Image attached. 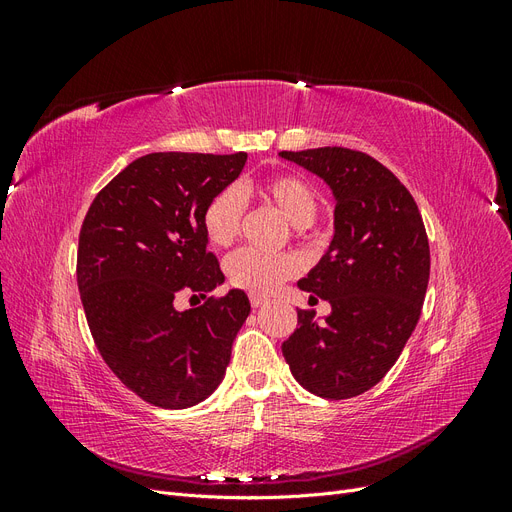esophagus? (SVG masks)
I'll return each mask as SVG.
<instances>
[{
  "label": "esophagus",
  "instance_id": "obj_1",
  "mask_svg": "<svg viewBox=\"0 0 512 512\" xmlns=\"http://www.w3.org/2000/svg\"><path fill=\"white\" fill-rule=\"evenodd\" d=\"M250 303H252V307H262L265 303H269V299L260 297V294H250Z\"/></svg>",
  "mask_w": 512,
  "mask_h": 512
}]
</instances>
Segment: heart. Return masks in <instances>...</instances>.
Returning a JSON list of instances; mask_svg holds the SVG:
<instances>
[{
    "label": "heart",
    "mask_w": 512,
    "mask_h": 512,
    "mask_svg": "<svg viewBox=\"0 0 512 512\" xmlns=\"http://www.w3.org/2000/svg\"><path fill=\"white\" fill-rule=\"evenodd\" d=\"M250 188H224L215 194L203 211V230L211 245L228 247L237 239L245 198ZM254 192L284 213V218L303 232L316 220L320 209V194L312 183L297 175H277L260 181ZM299 260L292 254H262L256 250H239L226 260V275L232 286L254 294H269L282 282L299 273Z\"/></svg>",
    "instance_id": "heart-1"
}]
</instances>
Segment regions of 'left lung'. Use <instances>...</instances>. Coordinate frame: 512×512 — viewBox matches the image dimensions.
Here are the masks:
<instances>
[{"mask_svg": "<svg viewBox=\"0 0 512 512\" xmlns=\"http://www.w3.org/2000/svg\"><path fill=\"white\" fill-rule=\"evenodd\" d=\"M314 173L335 200L333 239L297 282L331 303L316 320L297 309L299 329L282 344L303 389L350 399L376 386L410 339L429 284V241L412 194L389 168L346 147L282 151Z\"/></svg>", "mask_w": 512, "mask_h": 512, "instance_id": "left-lung-1", "label": "left lung"}]
</instances>
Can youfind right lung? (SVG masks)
Returning <instances> with one entry per match:
<instances>
[{"mask_svg":"<svg viewBox=\"0 0 512 512\" xmlns=\"http://www.w3.org/2000/svg\"><path fill=\"white\" fill-rule=\"evenodd\" d=\"M247 153L164 151L128 164L94 198L79 237L76 282L91 335L113 374L147 404L183 410L224 380L250 316L239 288L179 312L183 290L224 284L203 211L235 181Z\"/></svg>","mask_w":512,"mask_h":512,"instance_id":"right-lung-1","label":"right lung"}]
</instances>
